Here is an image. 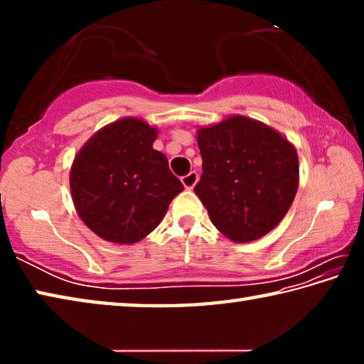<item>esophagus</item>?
I'll return each instance as SVG.
<instances>
[{
    "instance_id": "34e87169",
    "label": "esophagus",
    "mask_w": 364,
    "mask_h": 364,
    "mask_svg": "<svg viewBox=\"0 0 364 364\" xmlns=\"http://www.w3.org/2000/svg\"><path fill=\"white\" fill-rule=\"evenodd\" d=\"M197 180H199V175H197V171H191V173L184 175L181 178V183H183V186L186 188V189H193L196 186Z\"/></svg>"
}]
</instances>
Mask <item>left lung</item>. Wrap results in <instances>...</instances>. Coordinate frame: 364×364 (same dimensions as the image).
<instances>
[{
	"mask_svg": "<svg viewBox=\"0 0 364 364\" xmlns=\"http://www.w3.org/2000/svg\"><path fill=\"white\" fill-rule=\"evenodd\" d=\"M202 176L194 193L212 223L234 242H250L286 217L299 188V157L278 132L247 117L200 128Z\"/></svg>",
	"mask_w": 364,
	"mask_h": 364,
	"instance_id": "left-lung-1",
	"label": "left lung"
}]
</instances>
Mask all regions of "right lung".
I'll use <instances>...</instances> for the list:
<instances>
[{
	"instance_id": "right-lung-1",
	"label": "right lung",
	"mask_w": 364,
	"mask_h": 364,
	"mask_svg": "<svg viewBox=\"0 0 364 364\" xmlns=\"http://www.w3.org/2000/svg\"><path fill=\"white\" fill-rule=\"evenodd\" d=\"M156 138L146 122L123 119L97 132L73 160V204L83 223L109 242L141 241L183 191L167 157L152 147Z\"/></svg>"
}]
</instances>
